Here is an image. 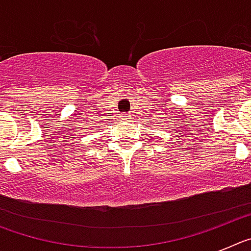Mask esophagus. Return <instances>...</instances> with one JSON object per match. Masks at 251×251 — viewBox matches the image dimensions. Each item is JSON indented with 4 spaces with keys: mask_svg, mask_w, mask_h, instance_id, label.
<instances>
[{
    "mask_svg": "<svg viewBox=\"0 0 251 251\" xmlns=\"http://www.w3.org/2000/svg\"><path fill=\"white\" fill-rule=\"evenodd\" d=\"M124 118H126V119H130V115L129 114H126V115H124Z\"/></svg>",
    "mask_w": 251,
    "mask_h": 251,
    "instance_id": "34e87169",
    "label": "esophagus"
}]
</instances>
